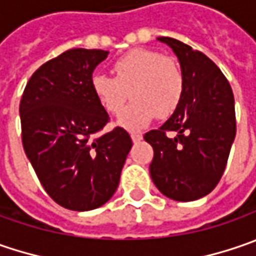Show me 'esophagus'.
Masks as SVG:
<instances>
[{"instance_id":"esophagus-1","label":"esophagus","mask_w":256,"mask_h":256,"mask_svg":"<svg viewBox=\"0 0 256 256\" xmlns=\"http://www.w3.org/2000/svg\"><path fill=\"white\" fill-rule=\"evenodd\" d=\"M130 138H132V140H133L134 143H138V142H140V140L143 139V136H142L140 133H130Z\"/></svg>"}]
</instances>
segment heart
Returning <instances> with one entry per match:
<instances>
[{
  "label": "heart",
  "mask_w": 256,
  "mask_h": 256,
  "mask_svg": "<svg viewBox=\"0 0 256 256\" xmlns=\"http://www.w3.org/2000/svg\"><path fill=\"white\" fill-rule=\"evenodd\" d=\"M114 77L96 72L92 90L98 104L108 114H118L128 97L133 102L120 114L117 123L128 130H139L156 117L172 116L184 92L182 70L172 58L148 48H136L117 58Z\"/></svg>",
  "instance_id": "1"
}]
</instances>
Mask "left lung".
<instances>
[{
    "instance_id": "left-lung-1",
    "label": "left lung",
    "mask_w": 256,
    "mask_h": 256,
    "mask_svg": "<svg viewBox=\"0 0 256 256\" xmlns=\"http://www.w3.org/2000/svg\"><path fill=\"white\" fill-rule=\"evenodd\" d=\"M158 40L176 54L184 92L172 116L144 134L154 152L150 176L164 196L190 202L210 194L224 174L236 134L235 100L226 77L204 52L170 37Z\"/></svg>"
}]
</instances>
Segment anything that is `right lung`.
<instances>
[{
  "instance_id": "add662e5",
  "label": "right lung",
  "mask_w": 256,
  "mask_h": 256,
  "mask_svg": "<svg viewBox=\"0 0 256 256\" xmlns=\"http://www.w3.org/2000/svg\"><path fill=\"white\" fill-rule=\"evenodd\" d=\"M108 51L72 48L42 64L20 103L22 146L50 198L72 210H92L114 194L132 149L122 128L96 134L108 114L92 90Z\"/></svg>"
}]
</instances>
